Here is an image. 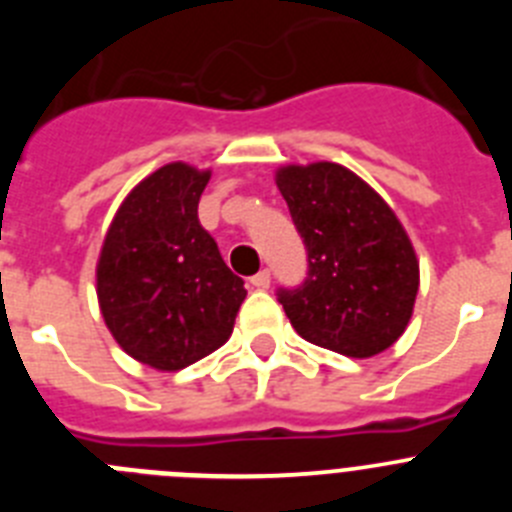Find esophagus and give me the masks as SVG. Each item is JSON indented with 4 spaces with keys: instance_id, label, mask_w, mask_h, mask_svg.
<instances>
[{
    "instance_id": "esophagus-1",
    "label": "esophagus",
    "mask_w": 512,
    "mask_h": 512,
    "mask_svg": "<svg viewBox=\"0 0 512 512\" xmlns=\"http://www.w3.org/2000/svg\"><path fill=\"white\" fill-rule=\"evenodd\" d=\"M251 284L256 289H266L271 284V271L269 269H261L259 274H253L251 277Z\"/></svg>"
}]
</instances>
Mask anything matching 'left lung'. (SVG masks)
Returning a JSON list of instances; mask_svg holds the SVG:
<instances>
[{
    "label": "left lung",
    "mask_w": 512,
    "mask_h": 512,
    "mask_svg": "<svg viewBox=\"0 0 512 512\" xmlns=\"http://www.w3.org/2000/svg\"><path fill=\"white\" fill-rule=\"evenodd\" d=\"M277 187L307 251V277L277 289L305 341L369 359L405 333L418 259L390 205L338 164L284 166Z\"/></svg>",
    "instance_id": "1"
}]
</instances>
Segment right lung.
I'll list each match as a JSON object with an SVG mask.
<instances>
[{
	"instance_id": "add662e5",
	"label": "right lung",
	"mask_w": 512,
	"mask_h": 512,
	"mask_svg": "<svg viewBox=\"0 0 512 512\" xmlns=\"http://www.w3.org/2000/svg\"><path fill=\"white\" fill-rule=\"evenodd\" d=\"M210 171L169 164L122 202L104 238L97 297L122 351L176 372L223 346L246 300L197 220Z\"/></svg>"
}]
</instances>
